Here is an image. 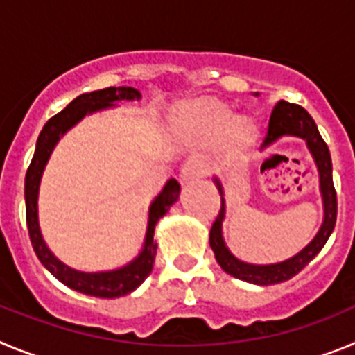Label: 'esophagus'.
<instances>
[{"mask_svg": "<svg viewBox=\"0 0 355 355\" xmlns=\"http://www.w3.org/2000/svg\"><path fill=\"white\" fill-rule=\"evenodd\" d=\"M205 172H206L205 163L197 158H190L188 162H184V165L181 167V181L196 180V178L205 175Z\"/></svg>", "mask_w": 355, "mask_h": 355, "instance_id": "1", "label": "esophagus"}]
</instances>
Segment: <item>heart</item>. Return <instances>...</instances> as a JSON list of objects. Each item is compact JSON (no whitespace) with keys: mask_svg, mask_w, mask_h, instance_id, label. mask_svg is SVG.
Masks as SVG:
<instances>
[{"mask_svg":"<svg viewBox=\"0 0 355 355\" xmlns=\"http://www.w3.org/2000/svg\"><path fill=\"white\" fill-rule=\"evenodd\" d=\"M180 121L187 128H192L197 133L205 135L206 139H216L231 126L229 140L231 147L236 150L245 149L254 137V128L249 121L238 119L233 122V114L220 105L211 101H199L188 105L180 114Z\"/></svg>","mask_w":355,"mask_h":355,"instance_id":"obj_1","label":"heart"}]
</instances>
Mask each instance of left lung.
Listing matches in <instances>:
<instances>
[{
	"label": "left lung",
	"mask_w": 355,
	"mask_h": 355,
	"mask_svg": "<svg viewBox=\"0 0 355 355\" xmlns=\"http://www.w3.org/2000/svg\"><path fill=\"white\" fill-rule=\"evenodd\" d=\"M284 135H291V137H299V139L306 140L307 149L311 153L316 168H318L320 192H322V200H324V222L320 225L318 233L313 238L311 243H307L299 254H295L293 258L286 259V261L274 263V265H250V263L240 261L238 258H234L225 247L224 236H222V220L225 216L224 188H222L218 178L213 180L216 188H218V192H220V211L216 215L211 231H209V245L215 252V259L222 266V270L227 272L229 275L247 281V283L261 284V286L283 283V281H288V279L299 274L304 266L311 261L320 250L324 249L332 229L336 225L338 200L334 183H332V162L327 144L322 139L313 117L307 114L302 106L288 101H279L272 110L270 119H268V126H266L261 149H266L268 146L277 142Z\"/></svg>",
	"instance_id": "8db88e82"
}]
</instances>
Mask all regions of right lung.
I'll list each match as a JSON object with an SVG mask.
<instances>
[{"instance_id":"right-lung-1","label":"right lung","mask_w":355,"mask_h":355,"mask_svg":"<svg viewBox=\"0 0 355 355\" xmlns=\"http://www.w3.org/2000/svg\"><path fill=\"white\" fill-rule=\"evenodd\" d=\"M135 99H140V92L133 87H108V89L103 90H94L90 94H81L76 99H72L60 114H56L55 117H51L44 124L39 139H37L35 155L31 158L30 167L26 171V178H24L28 233H30L31 245H33L37 258L65 286L80 291V293L101 297V299H115V297L131 293L150 274L156 256V243L155 238H153L155 236V227L159 218L171 209V206L180 197V183L175 180H168L167 184L159 192V196L150 202L146 240H144L142 250L133 261L124 265L122 268H117V270L78 272L71 266L64 265L58 258H55V254L48 249L42 233H40L39 208H37L40 178H42L44 167L48 163L56 142L74 124H78L85 115L114 106V103L117 101H135Z\"/></svg>"}]
</instances>
